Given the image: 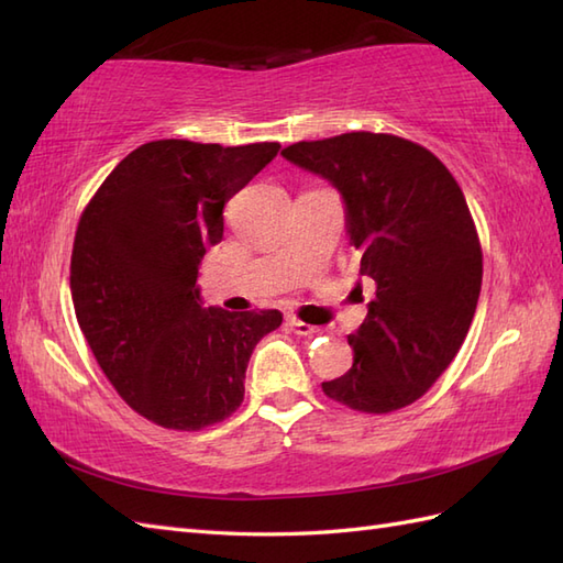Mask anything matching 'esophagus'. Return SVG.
I'll return each instance as SVG.
<instances>
[{
  "label": "esophagus",
  "instance_id": "1",
  "mask_svg": "<svg viewBox=\"0 0 563 563\" xmlns=\"http://www.w3.org/2000/svg\"><path fill=\"white\" fill-rule=\"evenodd\" d=\"M288 324H290V329L297 333V336H314V333H317V327L305 324V321L295 319V317L288 319Z\"/></svg>",
  "mask_w": 563,
  "mask_h": 563
}]
</instances>
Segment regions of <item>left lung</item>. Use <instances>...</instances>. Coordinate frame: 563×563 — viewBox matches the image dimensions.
I'll list each match as a JSON object with an SVG mask.
<instances>
[{"label": "left lung", "mask_w": 563, "mask_h": 563, "mask_svg": "<svg viewBox=\"0 0 563 563\" xmlns=\"http://www.w3.org/2000/svg\"><path fill=\"white\" fill-rule=\"evenodd\" d=\"M280 154L339 190L361 275L375 285L349 336L353 367L321 389L365 413L413 404L462 349L479 302L482 246L462 188L433 152L394 135L345 133Z\"/></svg>", "instance_id": "left-lung-1"}]
</instances>
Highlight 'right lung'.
I'll return each instance as SVG.
<instances>
[{
	"mask_svg": "<svg viewBox=\"0 0 563 563\" xmlns=\"http://www.w3.org/2000/svg\"><path fill=\"white\" fill-rule=\"evenodd\" d=\"M278 150L147 142L81 214L69 268L77 321L115 391L157 426L200 430L234 413L251 353L283 324L278 309L202 307L198 285L224 202Z\"/></svg>",
	"mask_w": 563,
	"mask_h": 563,
	"instance_id": "1",
	"label": "right lung"
}]
</instances>
